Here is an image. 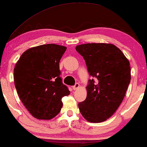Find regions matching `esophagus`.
Returning <instances> with one entry per match:
<instances>
[{"label": "esophagus", "instance_id": "obj_1", "mask_svg": "<svg viewBox=\"0 0 147 147\" xmlns=\"http://www.w3.org/2000/svg\"><path fill=\"white\" fill-rule=\"evenodd\" d=\"M79 87H80V84H78V83H76V84H75V85H74V86H73V89H74V90H77L78 88H79Z\"/></svg>", "mask_w": 147, "mask_h": 147}]
</instances>
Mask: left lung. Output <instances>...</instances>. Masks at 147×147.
Returning a JSON list of instances; mask_svg holds the SVG:
<instances>
[{
  "label": "left lung",
  "mask_w": 147,
  "mask_h": 147,
  "mask_svg": "<svg viewBox=\"0 0 147 147\" xmlns=\"http://www.w3.org/2000/svg\"><path fill=\"white\" fill-rule=\"evenodd\" d=\"M90 75L87 97L78 104L83 117L98 123L111 117L123 100L129 85L130 62L119 48L110 43H86L77 45Z\"/></svg>",
  "instance_id": "1"
}]
</instances>
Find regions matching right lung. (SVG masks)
<instances>
[{
  "instance_id": "obj_1",
  "label": "right lung",
  "mask_w": 147,
  "mask_h": 147,
  "mask_svg": "<svg viewBox=\"0 0 147 147\" xmlns=\"http://www.w3.org/2000/svg\"><path fill=\"white\" fill-rule=\"evenodd\" d=\"M65 46L45 44L22 54L14 69V82L20 100L32 116L50 120L63 106L61 98L70 94L59 77V63Z\"/></svg>"
}]
</instances>
